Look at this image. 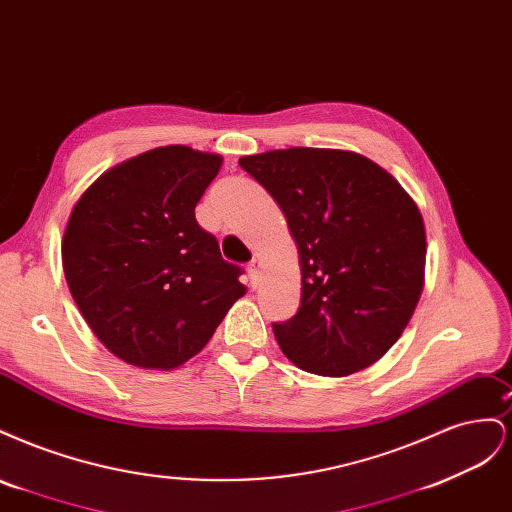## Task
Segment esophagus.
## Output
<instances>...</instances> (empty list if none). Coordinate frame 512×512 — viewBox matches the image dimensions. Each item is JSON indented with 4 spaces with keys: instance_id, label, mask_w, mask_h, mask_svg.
Returning <instances> with one entry per match:
<instances>
[{
    "instance_id": "esophagus-1",
    "label": "esophagus",
    "mask_w": 512,
    "mask_h": 512,
    "mask_svg": "<svg viewBox=\"0 0 512 512\" xmlns=\"http://www.w3.org/2000/svg\"><path fill=\"white\" fill-rule=\"evenodd\" d=\"M247 273H250V282L256 284L258 273H260V260H258V258H254V260L250 262V265H247Z\"/></svg>"
}]
</instances>
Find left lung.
Masks as SVG:
<instances>
[{
  "mask_svg": "<svg viewBox=\"0 0 512 512\" xmlns=\"http://www.w3.org/2000/svg\"><path fill=\"white\" fill-rule=\"evenodd\" d=\"M239 164L275 198L299 247L301 305L273 322L282 352L322 376L376 363L404 333L425 282L414 200L352 151L292 147Z\"/></svg>",
  "mask_w": 512,
  "mask_h": 512,
  "instance_id": "obj_1",
  "label": "left lung"
}]
</instances>
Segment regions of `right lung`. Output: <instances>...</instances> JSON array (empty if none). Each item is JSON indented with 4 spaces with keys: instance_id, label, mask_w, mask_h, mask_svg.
Here are the masks:
<instances>
[{
    "instance_id": "add662e5",
    "label": "right lung",
    "mask_w": 512,
    "mask_h": 512,
    "mask_svg": "<svg viewBox=\"0 0 512 512\" xmlns=\"http://www.w3.org/2000/svg\"><path fill=\"white\" fill-rule=\"evenodd\" d=\"M222 158L183 145L106 170L68 220L61 260L83 318L119 359L175 369L205 348L245 294L194 209Z\"/></svg>"
}]
</instances>
